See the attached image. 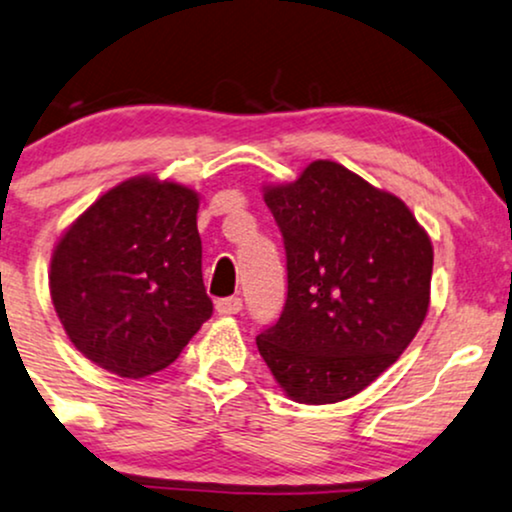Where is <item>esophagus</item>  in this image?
Returning a JSON list of instances; mask_svg holds the SVG:
<instances>
[{
	"instance_id": "esophagus-1",
	"label": "esophagus",
	"mask_w": 512,
	"mask_h": 512,
	"mask_svg": "<svg viewBox=\"0 0 512 512\" xmlns=\"http://www.w3.org/2000/svg\"><path fill=\"white\" fill-rule=\"evenodd\" d=\"M243 310V300L238 295H229V298H219L217 300V312L219 315H238Z\"/></svg>"
}]
</instances>
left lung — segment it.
I'll use <instances>...</instances> for the list:
<instances>
[{"label": "left lung", "instance_id": "1", "mask_svg": "<svg viewBox=\"0 0 512 512\" xmlns=\"http://www.w3.org/2000/svg\"><path fill=\"white\" fill-rule=\"evenodd\" d=\"M286 248L288 295L257 350L293 400L324 405L372 384L429 310L432 240L403 200L317 159L264 188Z\"/></svg>", "mask_w": 512, "mask_h": 512}]
</instances>
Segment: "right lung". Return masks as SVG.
Instances as JSON below:
<instances>
[{
	"label": "right lung",
	"mask_w": 512,
	"mask_h": 512,
	"mask_svg": "<svg viewBox=\"0 0 512 512\" xmlns=\"http://www.w3.org/2000/svg\"><path fill=\"white\" fill-rule=\"evenodd\" d=\"M197 207L195 190L138 176L92 202L61 236L49 267L52 303L95 365L147 377L212 317Z\"/></svg>",
	"instance_id": "obj_1"
}]
</instances>
